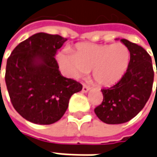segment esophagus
I'll return each mask as SVG.
<instances>
[{
  "mask_svg": "<svg viewBox=\"0 0 157 157\" xmlns=\"http://www.w3.org/2000/svg\"><path fill=\"white\" fill-rule=\"evenodd\" d=\"M89 89H90V87H89V86H87V85L84 84L83 87H82V92H83V93H87Z\"/></svg>",
  "mask_w": 157,
  "mask_h": 157,
  "instance_id": "1",
  "label": "esophagus"
}]
</instances>
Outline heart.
Segmentation results:
<instances>
[{
	"label": "heart",
	"mask_w": 157,
	"mask_h": 157,
	"mask_svg": "<svg viewBox=\"0 0 157 157\" xmlns=\"http://www.w3.org/2000/svg\"><path fill=\"white\" fill-rule=\"evenodd\" d=\"M57 62L68 75L79 78L92 70L95 81L101 86L117 83L126 73L130 51L122 42L76 44L73 53L65 48L57 55Z\"/></svg>",
	"instance_id": "1"
}]
</instances>
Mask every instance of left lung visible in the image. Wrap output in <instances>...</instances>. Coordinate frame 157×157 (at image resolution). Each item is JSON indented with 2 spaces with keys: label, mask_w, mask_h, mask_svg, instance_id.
<instances>
[{
  "label": "left lung",
  "mask_w": 157,
  "mask_h": 157,
  "mask_svg": "<svg viewBox=\"0 0 157 157\" xmlns=\"http://www.w3.org/2000/svg\"><path fill=\"white\" fill-rule=\"evenodd\" d=\"M121 41L130 51L128 68L116 85L101 89L103 100L95 109L97 117L108 124L124 123L136 116L149 100L154 81L152 61L147 51L126 39Z\"/></svg>",
  "instance_id": "left-lung-1"
}]
</instances>
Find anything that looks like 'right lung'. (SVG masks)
<instances>
[{
	"label": "right lung",
	"instance_id": "right-lung-1",
	"mask_svg": "<svg viewBox=\"0 0 157 157\" xmlns=\"http://www.w3.org/2000/svg\"><path fill=\"white\" fill-rule=\"evenodd\" d=\"M66 41L58 35L37 33L15 47L7 61L5 82L11 102L33 123L59 121L71 95L82 89L78 82L62 76L55 58Z\"/></svg>",
	"mask_w": 157,
	"mask_h": 157
}]
</instances>
